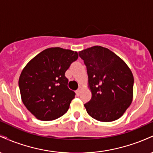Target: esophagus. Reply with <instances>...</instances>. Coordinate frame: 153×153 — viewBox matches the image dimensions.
Listing matches in <instances>:
<instances>
[{"label":"esophagus","instance_id":"1","mask_svg":"<svg viewBox=\"0 0 153 153\" xmlns=\"http://www.w3.org/2000/svg\"><path fill=\"white\" fill-rule=\"evenodd\" d=\"M82 90V86H80L78 88V90H77V91H76V93H77V94L78 95H80V92H81V91Z\"/></svg>","mask_w":153,"mask_h":153}]
</instances>
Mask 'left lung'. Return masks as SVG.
<instances>
[{"mask_svg": "<svg viewBox=\"0 0 153 153\" xmlns=\"http://www.w3.org/2000/svg\"><path fill=\"white\" fill-rule=\"evenodd\" d=\"M78 53L87 68L92 94L90 101L84 104L87 113L100 122L119 119L132 102L134 77L130 68L106 47L94 46Z\"/></svg>", "mask_w": 153, "mask_h": 153, "instance_id": "obj_1", "label": "left lung"}]
</instances>
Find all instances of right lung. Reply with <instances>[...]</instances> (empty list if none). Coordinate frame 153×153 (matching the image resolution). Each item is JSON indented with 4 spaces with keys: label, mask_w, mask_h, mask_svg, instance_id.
I'll return each mask as SVG.
<instances>
[{
    "label": "right lung",
    "mask_w": 153,
    "mask_h": 153,
    "mask_svg": "<svg viewBox=\"0 0 153 153\" xmlns=\"http://www.w3.org/2000/svg\"><path fill=\"white\" fill-rule=\"evenodd\" d=\"M78 57L77 52L51 47L26 64L19 80L24 106L37 119L52 121L68 111L74 91L68 88L65 73Z\"/></svg>",
    "instance_id": "right-lung-1"
}]
</instances>
